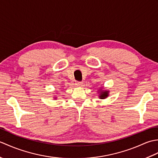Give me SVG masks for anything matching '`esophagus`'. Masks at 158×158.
I'll list each match as a JSON object with an SVG mask.
<instances>
[{
  "label": "esophagus",
  "mask_w": 158,
  "mask_h": 158,
  "mask_svg": "<svg viewBox=\"0 0 158 158\" xmlns=\"http://www.w3.org/2000/svg\"><path fill=\"white\" fill-rule=\"evenodd\" d=\"M75 85L77 86H81L83 85V83L82 82H80V81H77L75 83Z\"/></svg>",
  "instance_id": "esophagus-1"
}]
</instances>
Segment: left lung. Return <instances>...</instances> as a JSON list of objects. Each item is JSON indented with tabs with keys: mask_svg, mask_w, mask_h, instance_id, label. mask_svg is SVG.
Returning a JSON list of instances; mask_svg holds the SVG:
<instances>
[{
	"mask_svg": "<svg viewBox=\"0 0 158 158\" xmlns=\"http://www.w3.org/2000/svg\"><path fill=\"white\" fill-rule=\"evenodd\" d=\"M98 98L100 99H105L109 96V90L102 89V88H99L98 90Z\"/></svg>",
	"mask_w": 158,
	"mask_h": 158,
	"instance_id": "left-lung-1",
	"label": "left lung"
}]
</instances>
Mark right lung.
<instances>
[{"label":"right lung","mask_w":158,"mask_h":158,"mask_svg":"<svg viewBox=\"0 0 158 158\" xmlns=\"http://www.w3.org/2000/svg\"><path fill=\"white\" fill-rule=\"evenodd\" d=\"M54 98H55V99H56V97H54Z\"/></svg>","instance_id":"right-lung-1"}]
</instances>
